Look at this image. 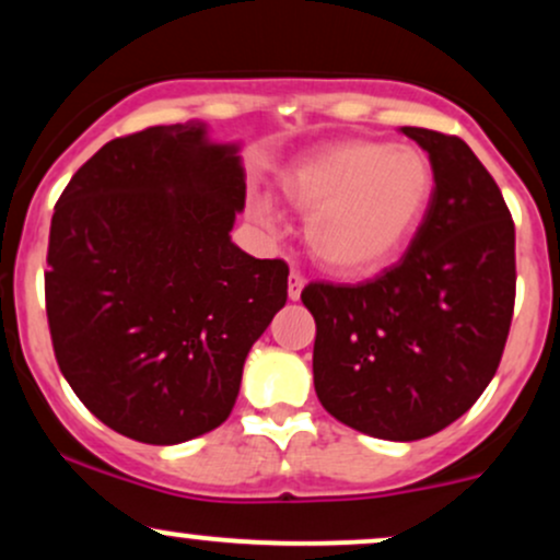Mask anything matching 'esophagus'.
Returning <instances> with one entry per match:
<instances>
[{"mask_svg":"<svg viewBox=\"0 0 560 560\" xmlns=\"http://www.w3.org/2000/svg\"><path fill=\"white\" fill-rule=\"evenodd\" d=\"M302 287H305V279H302L300 273H289V287H287V292H289V300L292 302H298L300 300V294H302Z\"/></svg>","mask_w":560,"mask_h":560,"instance_id":"obj_1","label":"esophagus"}]
</instances>
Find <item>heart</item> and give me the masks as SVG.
<instances>
[{
    "instance_id": "obj_1",
    "label": "heart",
    "mask_w": 560,
    "mask_h": 560,
    "mask_svg": "<svg viewBox=\"0 0 560 560\" xmlns=\"http://www.w3.org/2000/svg\"><path fill=\"white\" fill-rule=\"evenodd\" d=\"M279 189L307 213L305 242L318 262L345 276L387 266L408 247L434 197V168L413 147L350 139L300 158L281 171ZM268 234L281 215L268 197L247 202Z\"/></svg>"
}]
</instances>
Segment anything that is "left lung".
I'll list each match as a JSON object with an SVG mask.
<instances>
[{"mask_svg": "<svg viewBox=\"0 0 560 560\" xmlns=\"http://www.w3.org/2000/svg\"><path fill=\"white\" fill-rule=\"evenodd\" d=\"M429 155L434 197L408 253L355 287L307 284L320 405L376 440L450 427L492 382L516 298V231L498 184L458 137L402 126Z\"/></svg>", "mask_w": 560, "mask_h": 560, "instance_id": "8db88e82", "label": "left lung"}]
</instances>
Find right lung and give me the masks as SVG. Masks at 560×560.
<instances>
[{"label": "right lung", "instance_id": "1", "mask_svg": "<svg viewBox=\"0 0 560 560\" xmlns=\"http://www.w3.org/2000/svg\"><path fill=\"white\" fill-rule=\"evenodd\" d=\"M240 150L202 120L147 128L107 141L55 208L44 276L55 358L96 419L137 442L221 427L287 302V262L231 242L247 189Z\"/></svg>", "mask_w": 560, "mask_h": 560}]
</instances>
